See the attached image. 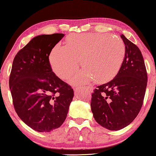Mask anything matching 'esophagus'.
I'll use <instances>...</instances> for the list:
<instances>
[{
	"label": "esophagus",
	"mask_w": 156,
	"mask_h": 156,
	"mask_svg": "<svg viewBox=\"0 0 156 156\" xmlns=\"http://www.w3.org/2000/svg\"><path fill=\"white\" fill-rule=\"evenodd\" d=\"M85 89H87V90L89 91H92L94 90V87L92 86H87Z\"/></svg>",
	"instance_id": "esophagus-1"
}]
</instances>
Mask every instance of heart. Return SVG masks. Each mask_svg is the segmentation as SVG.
<instances>
[{
    "label": "heart",
    "instance_id": "1",
    "mask_svg": "<svg viewBox=\"0 0 156 156\" xmlns=\"http://www.w3.org/2000/svg\"><path fill=\"white\" fill-rule=\"evenodd\" d=\"M126 47L120 37L108 34H72L67 45L57 44L50 62L53 72L62 80H67L78 69L79 60L84 69L70 81L73 85L83 84L94 79L106 82L116 76L125 57Z\"/></svg>",
    "mask_w": 156,
    "mask_h": 156
}]
</instances>
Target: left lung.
<instances>
[{"mask_svg": "<svg viewBox=\"0 0 156 156\" xmlns=\"http://www.w3.org/2000/svg\"><path fill=\"white\" fill-rule=\"evenodd\" d=\"M126 47L125 57L116 76L98 86L91 94L94 118L111 131L122 129L139 113L148 82L144 57L139 48L121 35Z\"/></svg>", "mask_w": 156, "mask_h": 156, "instance_id": "obj_1", "label": "left lung"}]
</instances>
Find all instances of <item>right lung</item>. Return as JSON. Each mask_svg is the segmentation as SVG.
<instances>
[{"instance_id": "1", "label": "right lung", "mask_w": 156, "mask_h": 156, "mask_svg": "<svg viewBox=\"0 0 156 156\" xmlns=\"http://www.w3.org/2000/svg\"><path fill=\"white\" fill-rule=\"evenodd\" d=\"M65 34L33 37L17 53L9 86L15 110L31 129L50 132L58 129L67 116L74 91L55 75L49 56Z\"/></svg>"}]
</instances>
